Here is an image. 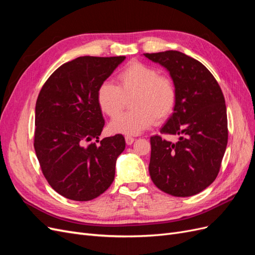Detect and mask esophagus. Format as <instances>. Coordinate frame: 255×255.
I'll return each instance as SVG.
<instances>
[{
	"label": "esophagus",
	"instance_id": "34e87169",
	"mask_svg": "<svg viewBox=\"0 0 255 255\" xmlns=\"http://www.w3.org/2000/svg\"><path fill=\"white\" fill-rule=\"evenodd\" d=\"M134 138L132 136H126V142L127 144H132L134 142Z\"/></svg>",
	"mask_w": 255,
	"mask_h": 255
}]
</instances>
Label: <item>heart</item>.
Returning <instances> with one entry per match:
<instances>
[{
  "instance_id": "heart-1",
  "label": "heart",
  "mask_w": 255,
  "mask_h": 255,
  "mask_svg": "<svg viewBox=\"0 0 255 255\" xmlns=\"http://www.w3.org/2000/svg\"><path fill=\"white\" fill-rule=\"evenodd\" d=\"M118 85L103 82L97 90V101L101 111L115 118L125 105V99L133 96V111L121 115L110 125L114 134L137 135L154 122L170 117L176 104V89L172 80L159 74L156 68L133 60L117 74Z\"/></svg>"
}]
</instances>
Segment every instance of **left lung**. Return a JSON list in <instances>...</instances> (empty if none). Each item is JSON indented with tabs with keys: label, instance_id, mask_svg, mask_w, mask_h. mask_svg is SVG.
<instances>
[{
	"label": "left lung",
	"instance_id": "obj_1",
	"mask_svg": "<svg viewBox=\"0 0 255 255\" xmlns=\"http://www.w3.org/2000/svg\"><path fill=\"white\" fill-rule=\"evenodd\" d=\"M170 73L176 89L173 114L160 128L177 142L152 136L149 172L161 191L174 197L199 194L217 177L228 143L225 97L208 69L179 51L145 53Z\"/></svg>",
	"mask_w": 255,
	"mask_h": 255
}]
</instances>
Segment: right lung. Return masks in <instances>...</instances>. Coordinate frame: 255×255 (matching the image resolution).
Listing matches in <instances>:
<instances>
[{
	"label": "right lung",
	"instance_id": "add662e5",
	"mask_svg": "<svg viewBox=\"0 0 255 255\" xmlns=\"http://www.w3.org/2000/svg\"><path fill=\"white\" fill-rule=\"evenodd\" d=\"M125 58L81 56L68 61L50 75L38 96L35 152L51 187L67 199L89 201L115 179L126 140L121 134L99 140L105 122L97 90Z\"/></svg>",
	"mask_w": 255,
	"mask_h": 255
}]
</instances>
